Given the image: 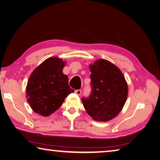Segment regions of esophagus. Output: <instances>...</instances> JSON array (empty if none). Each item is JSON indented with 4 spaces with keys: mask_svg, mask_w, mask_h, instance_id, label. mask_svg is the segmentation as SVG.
<instances>
[{
    "mask_svg": "<svg viewBox=\"0 0 160 160\" xmlns=\"http://www.w3.org/2000/svg\"><path fill=\"white\" fill-rule=\"evenodd\" d=\"M75 93H76L77 95L80 96V95H81V93H82V91H81L80 89H78V90L75 91Z\"/></svg>",
    "mask_w": 160,
    "mask_h": 160,
    "instance_id": "obj_1",
    "label": "esophagus"
}]
</instances>
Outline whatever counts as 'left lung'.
Instances as JSON below:
<instances>
[{"instance_id":"8db88e82","label":"left lung","mask_w":160,"mask_h":160,"mask_svg":"<svg viewBox=\"0 0 160 160\" xmlns=\"http://www.w3.org/2000/svg\"><path fill=\"white\" fill-rule=\"evenodd\" d=\"M92 92L82 98L88 114L97 121H108L119 114L128 97V84L121 70L106 59L89 66Z\"/></svg>"}]
</instances>
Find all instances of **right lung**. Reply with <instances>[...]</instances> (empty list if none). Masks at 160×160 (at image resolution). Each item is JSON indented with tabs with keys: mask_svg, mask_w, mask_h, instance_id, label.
I'll return each instance as SVG.
<instances>
[{
	"mask_svg": "<svg viewBox=\"0 0 160 160\" xmlns=\"http://www.w3.org/2000/svg\"><path fill=\"white\" fill-rule=\"evenodd\" d=\"M66 62L58 58H48L31 73L26 87L27 101L32 110L48 117L60 107L74 92L62 72Z\"/></svg>",
	"mask_w": 160,
	"mask_h": 160,
	"instance_id": "add662e5",
	"label": "right lung"
}]
</instances>
